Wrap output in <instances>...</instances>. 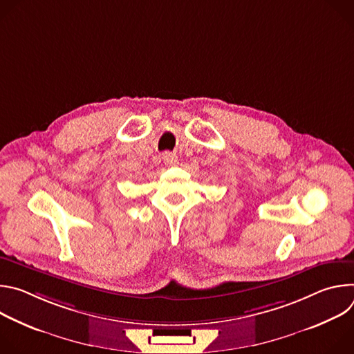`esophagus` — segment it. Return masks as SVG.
<instances>
[{
    "mask_svg": "<svg viewBox=\"0 0 354 354\" xmlns=\"http://www.w3.org/2000/svg\"><path fill=\"white\" fill-rule=\"evenodd\" d=\"M162 160H164V162L167 165H175L178 162V157L175 154H172V153H165L162 156Z\"/></svg>",
    "mask_w": 354,
    "mask_h": 354,
    "instance_id": "obj_1",
    "label": "esophagus"
}]
</instances>
